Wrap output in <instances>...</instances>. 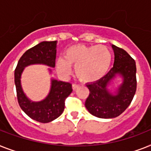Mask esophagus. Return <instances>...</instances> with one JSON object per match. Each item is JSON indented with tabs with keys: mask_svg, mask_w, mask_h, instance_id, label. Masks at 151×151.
<instances>
[{
	"mask_svg": "<svg viewBox=\"0 0 151 151\" xmlns=\"http://www.w3.org/2000/svg\"><path fill=\"white\" fill-rule=\"evenodd\" d=\"M78 87V85L76 84V83H73V90H76V89Z\"/></svg>",
	"mask_w": 151,
	"mask_h": 151,
	"instance_id": "esophagus-1",
	"label": "esophagus"
}]
</instances>
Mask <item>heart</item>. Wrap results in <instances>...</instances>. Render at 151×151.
<instances>
[{"label":"heart","mask_w":151,"mask_h":151,"mask_svg":"<svg viewBox=\"0 0 151 151\" xmlns=\"http://www.w3.org/2000/svg\"><path fill=\"white\" fill-rule=\"evenodd\" d=\"M111 62V52L105 45H76L65 51L64 59L58 58L56 67L58 73L68 76L71 66H74L75 73L79 79L93 82L105 76Z\"/></svg>","instance_id":"heart-1"}]
</instances>
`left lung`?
<instances>
[{
    "label": "left lung",
    "instance_id": "1",
    "mask_svg": "<svg viewBox=\"0 0 151 151\" xmlns=\"http://www.w3.org/2000/svg\"><path fill=\"white\" fill-rule=\"evenodd\" d=\"M114 51L113 68L106 76L96 82L87 84L89 95L85 106L88 111L96 117L115 118L125 111L131 103L137 90V67L134 58L123 48L112 45ZM116 74L124 77L118 93L113 96L106 89V86Z\"/></svg>",
    "mask_w": 151,
    "mask_h": 151
}]
</instances>
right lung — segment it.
<instances>
[{"label": "right lung", "mask_w": 151, "mask_h": 151, "mask_svg": "<svg viewBox=\"0 0 151 151\" xmlns=\"http://www.w3.org/2000/svg\"><path fill=\"white\" fill-rule=\"evenodd\" d=\"M55 59L56 41L42 42L24 53L14 71V83L20 107L30 118L40 123H49L63 113L65 101L73 92L72 84L53 79L48 96L41 102L34 103L25 96L22 91L20 81L21 75L24 68L28 65L39 63L55 67Z\"/></svg>", "instance_id": "1"}]
</instances>
